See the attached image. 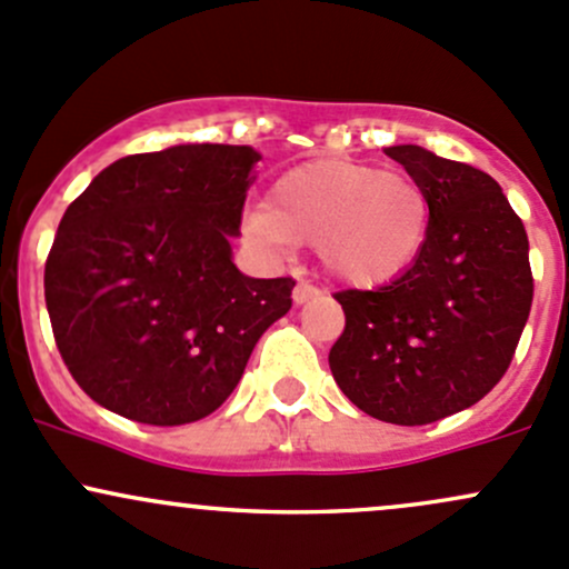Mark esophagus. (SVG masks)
<instances>
[{
  "label": "esophagus",
  "instance_id": "1",
  "mask_svg": "<svg viewBox=\"0 0 569 569\" xmlns=\"http://www.w3.org/2000/svg\"><path fill=\"white\" fill-rule=\"evenodd\" d=\"M313 297H319V289H316L313 283H308V280H300V283L295 286V302L297 305L313 300Z\"/></svg>",
  "mask_w": 569,
  "mask_h": 569
}]
</instances>
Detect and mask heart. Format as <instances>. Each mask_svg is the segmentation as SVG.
<instances>
[{"mask_svg":"<svg viewBox=\"0 0 569 569\" xmlns=\"http://www.w3.org/2000/svg\"><path fill=\"white\" fill-rule=\"evenodd\" d=\"M430 212L426 184L406 171L313 160L272 184L269 204L244 218V234L274 253L295 242L316 244L335 280L370 289L415 264L426 248Z\"/></svg>","mask_w":569,"mask_h":569,"instance_id":"1","label":"heart"}]
</instances>
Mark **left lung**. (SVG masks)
<instances>
[{"label": "left lung", "mask_w": 569, "mask_h": 569, "mask_svg": "<svg viewBox=\"0 0 569 569\" xmlns=\"http://www.w3.org/2000/svg\"><path fill=\"white\" fill-rule=\"evenodd\" d=\"M430 196L426 248L379 289L335 295L330 368L346 398L392 426L469 409L510 368L535 297L529 237L499 182L417 143L385 149Z\"/></svg>", "instance_id": "left-lung-1"}]
</instances>
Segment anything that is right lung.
I'll return each instance as SVG.
<instances>
[{"instance_id": "1", "label": "right lung", "mask_w": 569, "mask_h": 569, "mask_svg": "<svg viewBox=\"0 0 569 569\" xmlns=\"http://www.w3.org/2000/svg\"><path fill=\"white\" fill-rule=\"evenodd\" d=\"M259 152L179 143L128 154L64 209L46 259V308L70 376L94 403L143 426L212 415L291 278L231 261Z\"/></svg>"}]
</instances>
